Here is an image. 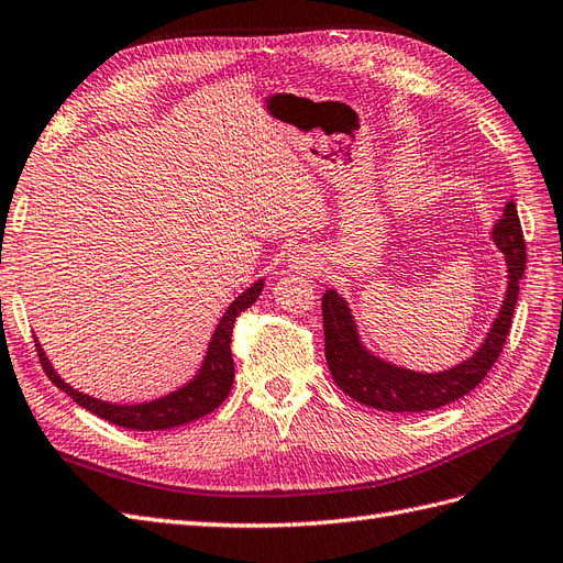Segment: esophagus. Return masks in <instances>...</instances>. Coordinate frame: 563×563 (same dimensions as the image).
<instances>
[{"instance_id":"esophagus-1","label":"esophagus","mask_w":563,"mask_h":563,"mask_svg":"<svg viewBox=\"0 0 563 563\" xmlns=\"http://www.w3.org/2000/svg\"><path fill=\"white\" fill-rule=\"evenodd\" d=\"M287 264H290L292 271H318L320 268V256L313 252V250H307V247H299L290 254V260H287Z\"/></svg>"}]
</instances>
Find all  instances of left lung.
<instances>
[{
  "label": "left lung",
  "instance_id": "obj_1",
  "mask_svg": "<svg viewBox=\"0 0 563 563\" xmlns=\"http://www.w3.org/2000/svg\"><path fill=\"white\" fill-rule=\"evenodd\" d=\"M490 235L497 250L505 254L507 264V292L503 307L481 346L467 361L448 367V371L417 373L375 356L361 340L349 301L334 290H328L323 295L325 358L336 387L358 404L387 412L437 410L476 389L505 346L519 297V280L526 268V243L514 200L505 205L503 217L493 227Z\"/></svg>",
  "mask_w": 563,
  "mask_h": 563
}]
</instances>
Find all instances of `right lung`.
<instances>
[{
	"instance_id": "obj_1",
	"label": "right lung",
	"mask_w": 563,
	"mask_h": 563,
	"mask_svg": "<svg viewBox=\"0 0 563 563\" xmlns=\"http://www.w3.org/2000/svg\"><path fill=\"white\" fill-rule=\"evenodd\" d=\"M262 290H264V278L252 283L243 295H238L229 303V309L223 311L219 325L212 332L210 344H207L205 358L196 377L188 379L184 387H179L176 391H169L167 396H159L155 400H146V404L120 406V404H110V400H101V398L77 391L54 371V365L49 363V358H46L44 349L37 344L40 361L46 377H49L60 391H66L77 406L99 415L101 420H108L110 424L136 429V431H159V429L181 427L192 420H200L205 415H210L231 394L233 377H235L233 356H231V334H233L235 318L252 307L256 297L262 295Z\"/></svg>"
}]
</instances>
